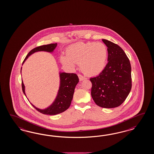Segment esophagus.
Instances as JSON below:
<instances>
[{
  "label": "esophagus",
  "instance_id": "obj_1",
  "mask_svg": "<svg viewBox=\"0 0 154 154\" xmlns=\"http://www.w3.org/2000/svg\"><path fill=\"white\" fill-rule=\"evenodd\" d=\"M78 76H79V78L80 81H83L84 79H86V78L84 77V76L82 75H78Z\"/></svg>",
  "mask_w": 154,
  "mask_h": 154
}]
</instances>
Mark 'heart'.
Listing matches in <instances>:
<instances>
[{
	"mask_svg": "<svg viewBox=\"0 0 154 154\" xmlns=\"http://www.w3.org/2000/svg\"><path fill=\"white\" fill-rule=\"evenodd\" d=\"M66 55H62L63 64L74 68L79 63L81 69L89 75H96L102 72L107 62V48L100 42H78L68 47Z\"/></svg>",
	"mask_w": 154,
	"mask_h": 154,
	"instance_id": "1",
	"label": "heart"
}]
</instances>
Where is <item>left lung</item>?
<instances>
[{"label": "left lung", "mask_w": 154, "mask_h": 154, "mask_svg": "<svg viewBox=\"0 0 154 154\" xmlns=\"http://www.w3.org/2000/svg\"><path fill=\"white\" fill-rule=\"evenodd\" d=\"M107 47L108 63L99 75L91 78V95L100 107H119L125 101L131 89L130 61L116 44L102 39Z\"/></svg>", "instance_id": "left-lung-1"}]
</instances>
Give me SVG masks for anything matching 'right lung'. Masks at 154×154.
<instances>
[{"label":"right lung","mask_w":154,"mask_h":154,"mask_svg":"<svg viewBox=\"0 0 154 154\" xmlns=\"http://www.w3.org/2000/svg\"><path fill=\"white\" fill-rule=\"evenodd\" d=\"M57 46V43H51L47 45H43L37 47L28 53L24 59L23 64L28 57L34 52L38 51H46L52 52ZM60 86L58 90L57 95L54 102L48 107L44 109H39L35 107L31 103L30 104L38 111L45 115H55L64 112L69 107L72 100L75 88L79 82L77 75L75 73H67L65 72H60ZM22 89L23 94L26 96L25 92V86L22 81Z\"/></svg>","instance_id":"1"}]
</instances>
